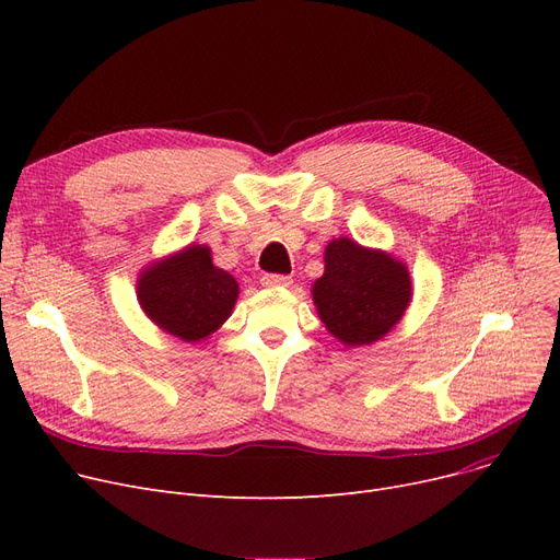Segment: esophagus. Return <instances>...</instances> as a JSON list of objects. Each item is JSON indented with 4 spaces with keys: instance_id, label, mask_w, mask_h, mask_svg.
Returning a JSON list of instances; mask_svg holds the SVG:
<instances>
[{
    "instance_id": "34e87169",
    "label": "esophagus",
    "mask_w": 560,
    "mask_h": 560,
    "mask_svg": "<svg viewBox=\"0 0 560 560\" xmlns=\"http://www.w3.org/2000/svg\"><path fill=\"white\" fill-rule=\"evenodd\" d=\"M260 283L265 288H288L292 283V279L288 275H262Z\"/></svg>"
}]
</instances>
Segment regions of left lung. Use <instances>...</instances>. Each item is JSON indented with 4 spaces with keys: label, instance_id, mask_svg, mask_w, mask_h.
<instances>
[{
    "label": "left lung",
    "instance_id": "obj_1",
    "mask_svg": "<svg viewBox=\"0 0 560 560\" xmlns=\"http://www.w3.org/2000/svg\"><path fill=\"white\" fill-rule=\"evenodd\" d=\"M319 319L345 345H370L386 336L410 302L406 265L349 238L331 241L325 275L313 283Z\"/></svg>",
    "mask_w": 560,
    "mask_h": 560
}]
</instances>
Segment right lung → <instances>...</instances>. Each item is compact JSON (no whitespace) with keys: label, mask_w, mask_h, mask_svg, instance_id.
<instances>
[{"label":"right lung","mask_w":560,"mask_h":560,"mask_svg":"<svg viewBox=\"0 0 560 560\" xmlns=\"http://www.w3.org/2000/svg\"><path fill=\"white\" fill-rule=\"evenodd\" d=\"M238 283L215 268L211 249L190 245L154 262L138 281V302L156 325L186 342L211 336L231 315Z\"/></svg>","instance_id":"right-lung-1"}]
</instances>
